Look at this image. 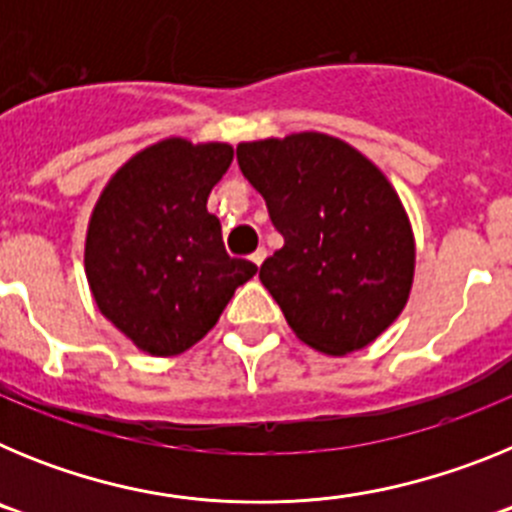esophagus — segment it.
Returning <instances> with one entry per match:
<instances>
[{"label": "esophagus", "mask_w": 512, "mask_h": 512, "mask_svg": "<svg viewBox=\"0 0 512 512\" xmlns=\"http://www.w3.org/2000/svg\"><path fill=\"white\" fill-rule=\"evenodd\" d=\"M264 259H266V251H264V248H259V251H253V253H251V261H253V264H256V266L264 264Z\"/></svg>", "instance_id": "obj_1"}]
</instances>
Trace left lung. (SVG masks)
Returning <instances> with one entry per match:
<instances>
[{
    "label": "left lung",
    "instance_id": "1",
    "mask_svg": "<svg viewBox=\"0 0 512 512\" xmlns=\"http://www.w3.org/2000/svg\"><path fill=\"white\" fill-rule=\"evenodd\" d=\"M235 153L284 235L259 279L295 336L328 356L377 341L415 277L413 225L390 179L346 140L315 130L238 143Z\"/></svg>",
    "mask_w": 512,
    "mask_h": 512
}]
</instances>
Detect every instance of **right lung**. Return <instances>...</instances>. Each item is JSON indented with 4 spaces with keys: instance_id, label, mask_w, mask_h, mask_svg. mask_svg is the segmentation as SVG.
Segmentation results:
<instances>
[{
    "instance_id": "right-lung-1",
    "label": "right lung",
    "mask_w": 512,
    "mask_h": 512,
    "mask_svg": "<svg viewBox=\"0 0 512 512\" xmlns=\"http://www.w3.org/2000/svg\"><path fill=\"white\" fill-rule=\"evenodd\" d=\"M233 161L228 143L164 138L128 158L94 205L84 271L99 312L143 354L176 356L215 328L256 274L230 259L207 197Z\"/></svg>"
}]
</instances>
